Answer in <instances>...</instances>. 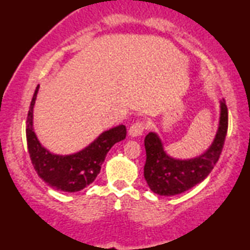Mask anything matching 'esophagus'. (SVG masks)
<instances>
[{"label": "esophagus", "mask_w": 250, "mask_h": 250, "mask_svg": "<svg viewBox=\"0 0 250 250\" xmlns=\"http://www.w3.org/2000/svg\"><path fill=\"white\" fill-rule=\"evenodd\" d=\"M146 128V124L143 122H136L133 124L128 129V135L132 138H138V136L142 135L143 131Z\"/></svg>", "instance_id": "esophagus-1"}]
</instances>
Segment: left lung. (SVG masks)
Segmentation results:
<instances>
[{"label":"left lung","instance_id":"left-lung-1","mask_svg":"<svg viewBox=\"0 0 250 250\" xmlns=\"http://www.w3.org/2000/svg\"><path fill=\"white\" fill-rule=\"evenodd\" d=\"M228 132V108L221 100L220 122L214 141L201 155L189 159L173 158L164 149V143L156 133L145 139L146 160L145 179L150 190L160 196H175L203 182L209 175L223 149Z\"/></svg>","mask_w":250,"mask_h":250}]
</instances>
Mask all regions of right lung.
<instances>
[{"label":"right lung","mask_w":250,"mask_h":250,"mask_svg":"<svg viewBox=\"0 0 250 250\" xmlns=\"http://www.w3.org/2000/svg\"><path fill=\"white\" fill-rule=\"evenodd\" d=\"M39 88L40 85H37L27 116L26 138L30 160L36 173L47 186L64 192H77L97 179L109 150L126 138V127L118 125L102 132L87 146L71 155L50 152L41 145L34 131L33 112Z\"/></svg>","instance_id":"obj_1"}]
</instances>
